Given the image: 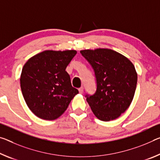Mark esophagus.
I'll list each match as a JSON object with an SVG mask.
<instances>
[{
  "mask_svg": "<svg viewBox=\"0 0 160 160\" xmlns=\"http://www.w3.org/2000/svg\"><path fill=\"white\" fill-rule=\"evenodd\" d=\"M78 90H79L80 93H82L83 92V90H84V88H83V87H81Z\"/></svg>",
  "mask_w": 160,
  "mask_h": 160,
  "instance_id": "esophagus-1",
  "label": "esophagus"
}]
</instances>
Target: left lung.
Returning <instances> with one entry per match:
<instances>
[{
    "label": "left lung",
    "mask_w": 160,
    "mask_h": 160,
    "mask_svg": "<svg viewBox=\"0 0 160 160\" xmlns=\"http://www.w3.org/2000/svg\"><path fill=\"white\" fill-rule=\"evenodd\" d=\"M80 53L95 72V92L85 95L91 110L102 121L119 118L135 95L138 82L135 66L124 55L110 49L84 50Z\"/></svg>",
    "instance_id": "left-lung-1"
}]
</instances>
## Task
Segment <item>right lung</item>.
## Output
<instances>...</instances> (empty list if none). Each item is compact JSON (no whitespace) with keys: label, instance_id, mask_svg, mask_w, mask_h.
<instances>
[{"label":"right lung","instance_id":"obj_1","mask_svg":"<svg viewBox=\"0 0 160 160\" xmlns=\"http://www.w3.org/2000/svg\"><path fill=\"white\" fill-rule=\"evenodd\" d=\"M76 50H45L28 60L22 68L21 88L25 102L38 118L53 120L67 110L79 92L65 71Z\"/></svg>","mask_w":160,"mask_h":160}]
</instances>
